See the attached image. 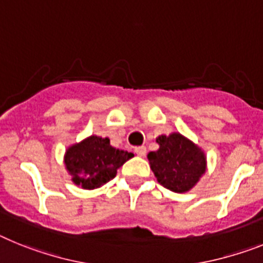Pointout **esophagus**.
Returning <instances> with one entry per match:
<instances>
[{
    "label": "esophagus",
    "instance_id": "obj_1",
    "mask_svg": "<svg viewBox=\"0 0 263 263\" xmlns=\"http://www.w3.org/2000/svg\"><path fill=\"white\" fill-rule=\"evenodd\" d=\"M135 152H136V155H139V156H145V154H147V148L144 147V145H141V147H136L135 148Z\"/></svg>",
    "mask_w": 263,
    "mask_h": 263
}]
</instances>
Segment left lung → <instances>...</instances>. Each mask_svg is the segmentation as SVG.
I'll return each instance as SVG.
<instances>
[{"label": "left lung", "instance_id": "obj_1", "mask_svg": "<svg viewBox=\"0 0 263 263\" xmlns=\"http://www.w3.org/2000/svg\"><path fill=\"white\" fill-rule=\"evenodd\" d=\"M156 141L160 148L147 157L157 181L176 193L195 186L206 168L204 152L180 134L161 135Z\"/></svg>", "mask_w": 263, "mask_h": 263}]
</instances>
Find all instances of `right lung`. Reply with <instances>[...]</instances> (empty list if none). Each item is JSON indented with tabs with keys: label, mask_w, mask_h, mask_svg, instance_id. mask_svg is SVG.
<instances>
[{
	"label": "right lung",
	"mask_w": 263,
	"mask_h": 263,
	"mask_svg": "<svg viewBox=\"0 0 263 263\" xmlns=\"http://www.w3.org/2000/svg\"><path fill=\"white\" fill-rule=\"evenodd\" d=\"M134 154L109 145V139L90 136L66 152L65 164L72 181L84 189L103 185L116 176L118 168Z\"/></svg>",
	"instance_id": "obj_1"
}]
</instances>
